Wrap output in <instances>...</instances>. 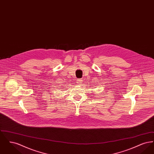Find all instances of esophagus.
<instances>
[{
	"mask_svg": "<svg viewBox=\"0 0 154 154\" xmlns=\"http://www.w3.org/2000/svg\"><path fill=\"white\" fill-rule=\"evenodd\" d=\"M82 82H83V81L82 79H79V80H78V83L81 85V84H82Z\"/></svg>",
	"mask_w": 154,
	"mask_h": 154,
	"instance_id": "34e87169",
	"label": "esophagus"
}]
</instances>
